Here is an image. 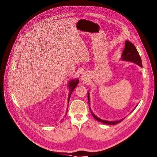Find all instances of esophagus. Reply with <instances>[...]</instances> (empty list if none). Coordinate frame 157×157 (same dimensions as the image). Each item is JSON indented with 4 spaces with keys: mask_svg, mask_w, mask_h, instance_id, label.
I'll use <instances>...</instances> for the list:
<instances>
[{
    "mask_svg": "<svg viewBox=\"0 0 157 157\" xmlns=\"http://www.w3.org/2000/svg\"><path fill=\"white\" fill-rule=\"evenodd\" d=\"M87 76H86V73H82V79H83V80H86V78H87Z\"/></svg>",
    "mask_w": 157,
    "mask_h": 157,
    "instance_id": "obj_1",
    "label": "esophagus"
}]
</instances>
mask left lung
<instances>
[{"label":"left lung","mask_w":157,"mask_h":157,"mask_svg":"<svg viewBox=\"0 0 157 157\" xmlns=\"http://www.w3.org/2000/svg\"><path fill=\"white\" fill-rule=\"evenodd\" d=\"M122 60L124 61H130V62H133L134 63L137 64V65L140 66L141 67H143L142 65V61H141V58L140 56L139 52H137L136 47L134 45L129 42L128 40L125 41V48L123 51L122 55ZM87 97H88V101L89 103H90V96H89V93L88 92L87 93ZM137 106H136V108ZM89 109L90 110V113L93 116V117L96 120V121L102 122L105 124L107 125H115L118 123L121 122L124 118H122L120 121H104V120H102L96 116L93 112H92L90 108L89 107ZM135 109V108H134Z\"/></svg>","instance_id":"1"}]
</instances>
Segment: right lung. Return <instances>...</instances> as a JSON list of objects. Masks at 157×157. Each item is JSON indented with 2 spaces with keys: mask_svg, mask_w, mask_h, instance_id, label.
<instances>
[{
  "mask_svg": "<svg viewBox=\"0 0 157 157\" xmlns=\"http://www.w3.org/2000/svg\"><path fill=\"white\" fill-rule=\"evenodd\" d=\"M78 79H77V80H71V81H70L69 82V85H68V87H69V89H70V93L69 94V96H68V103H69V99H70V96L71 94V93L73 92V89H74L77 84H78ZM67 110H68V108H67Z\"/></svg>",
  "mask_w": 157,
  "mask_h": 157,
  "instance_id": "obj_1",
  "label": "right lung"
}]
</instances>
